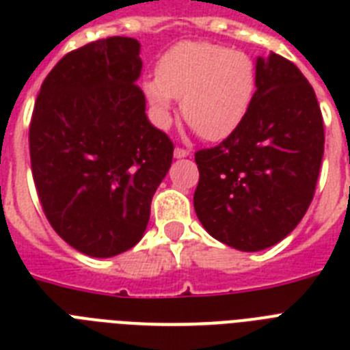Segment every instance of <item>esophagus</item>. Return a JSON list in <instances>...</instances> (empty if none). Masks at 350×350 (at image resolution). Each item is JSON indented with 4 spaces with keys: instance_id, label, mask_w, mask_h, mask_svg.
Wrapping results in <instances>:
<instances>
[{
    "instance_id": "1",
    "label": "esophagus",
    "mask_w": 350,
    "mask_h": 350,
    "mask_svg": "<svg viewBox=\"0 0 350 350\" xmlns=\"http://www.w3.org/2000/svg\"><path fill=\"white\" fill-rule=\"evenodd\" d=\"M187 156H191V152H189L187 148H181V147L174 148V158H187Z\"/></svg>"
}]
</instances>
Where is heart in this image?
I'll return each mask as SVG.
<instances>
[{
	"label": "heart",
	"mask_w": 350,
	"mask_h": 350,
	"mask_svg": "<svg viewBox=\"0 0 350 350\" xmlns=\"http://www.w3.org/2000/svg\"><path fill=\"white\" fill-rule=\"evenodd\" d=\"M256 67L245 52L211 41H181L158 63V78L145 81V94L159 125L172 116L174 100L200 136L219 142L230 136L249 112Z\"/></svg>",
	"instance_id": "1"
}]
</instances>
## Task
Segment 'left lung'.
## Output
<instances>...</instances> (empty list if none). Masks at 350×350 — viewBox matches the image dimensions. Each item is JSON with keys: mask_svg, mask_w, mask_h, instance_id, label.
I'll return each mask as SVG.
<instances>
[{"mask_svg": "<svg viewBox=\"0 0 350 350\" xmlns=\"http://www.w3.org/2000/svg\"><path fill=\"white\" fill-rule=\"evenodd\" d=\"M323 143V118L307 78L280 54L258 57L256 92L241 125L194 156L198 219L238 250L276 245L312 202Z\"/></svg>", "mask_w": 350, "mask_h": 350, "instance_id": "1", "label": "left lung"}]
</instances>
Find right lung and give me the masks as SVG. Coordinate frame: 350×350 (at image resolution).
Masks as SVG:
<instances>
[{"mask_svg":"<svg viewBox=\"0 0 350 350\" xmlns=\"http://www.w3.org/2000/svg\"><path fill=\"white\" fill-rule=\"evenodd\" d=\"M139 43L114 36L68 52L41 85L29 131L36 191L70 247L111 258L143 238L174 145L148 121Z\"/></svg>","mask_w":350,"mask_h":350,"instance_id":"add662e5","label":"right lung"}]
</instances>
